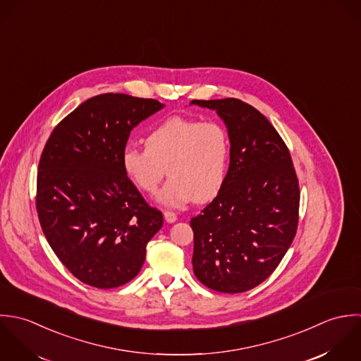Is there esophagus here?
I'll list each match as a JSON object with an SVG mask.
<instances>
[{
  "label": "esophagus",
  "mask_w": 361,
  "mask_h": 361,
  "mask_svg": "<svg viewBox=\"0 0 361 361\" xmlns=\"http://www.w3.org/2000/svg\"><path fill=\"white\" fill-rule=\"evenodd\" d=\"M163 215H164V219H166L167 223H174L177 220V215L174 212H171V211H164Z\"/></svg>",
  "instance_id": "esophagus-1"
}]
</instances>
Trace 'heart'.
Returning <instances> with one entry per match:
<instances>
[{
	"instance_id": "heart-1",
	"label": "heart",
	"mask_w": 361,
	"mask_h": 361,
	"mask_svg": "<svg viewBox=\"0 0 361 361\" xmlns=\"http://www.w3.org/2000/svg\"><path fill=\"white\" fill-rule=\"evenodd\" d=\"M145 145L123 150V170L146 194L156 192L167 171L171 177L157 195L166 207L209 201L227 178L231 144L227 128L219 121L173 116L149 131Z\"/></svg>"
}]
</instances>
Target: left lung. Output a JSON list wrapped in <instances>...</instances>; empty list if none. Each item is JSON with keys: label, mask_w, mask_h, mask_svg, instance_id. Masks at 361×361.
<instances>
[{"label": "left lung", "mask_w": 361, "mask_h": 361, "mask_svg": "<svg viewBox=\"0 0 361 361\" xmlns=\"http://www.w3.org/2000/svg\"><path fill=\"white\" fill-rule=\"evenodd\" d=\"M191 104L216 110L231 144L221 190L191 219L194 274L207 288L243 293L268 279L293 243L298 180L288 146L255 107L233 97Z\"/></svg>", "instance_id": "8db88e82"}]
</instances>
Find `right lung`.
Here are the masks:
<instances>
[{"label": "right lung", "mask_w": 361, "mask_h": 361, "mask_svg": "<svg viewBox=\"0 0 361 361\" xmlns=\"http://www.w3.org/2000/svg\"><path fill=\"white\" fill-rule=\"evenodd\" d=\"M163 106L124 93L90 97L53 130L43 149L39 221L54 254L85 285L113 288L133 281L146 244L163 226L161 212L149 207L121 166L133 128Z\"/></svg>", "instance_id": "right-lung-1"}]
</instances>
